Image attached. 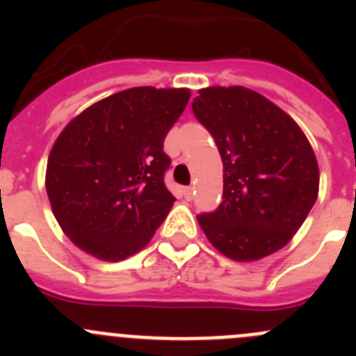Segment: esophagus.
<instances>
[{
	"instance_id": "34e87169",
	"label": "esophagus",
	"mask_w": 356,
	"mask_h": 356,
	"mask_svg": "<svg viewBox=\"0 0 356 356\" xmlns=\"http://www.w3.org/2000/svg\"><path fill=\"white\" fill-rule=\"evenodd\" d=\"M193 194H194V187H185L184 188L185 200H193Z\"/></svg>"
}]
</instances>
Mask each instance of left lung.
I'll return each mask as SVG.
<instances>
[{
  "label": "left lung",
  "instance_id": "8db88e82",
  "mask_svg": "<svg viewBox=\"0 0 356 356\" xmlns=\"http://www.w3.org/2000/svg\"><path fill=\"white\" fill-rule=\"evenodd\" d=\"M193 112L222 160V201L197 216L216 250L251 262L282 250L319 193V168L301 128L246 87H209Z\"/></svg>",
  "mask_w": 356,
  "mask_h": 356
}]
</instances>
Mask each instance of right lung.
Masks as SVG:
<instances>
[{"mask_svg":"<svg viewBox=\"0 0 356 356\" xmlns=\"http://www.w3.org/2000/svg\"><path fill=\"white\" fill-rule=\"evenodd\" d=\"M191 90L135 87L83 110L48 159L46 191L64 234L85 253L118 262L143 250L176 197L163 184V139Z\"/></svg>","mask_w":356,"mask_h":356,"instance_id":"add662e5","label":"right lung"}]
</instances>
